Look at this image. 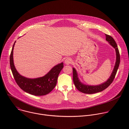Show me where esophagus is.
<instances>
[{"instance_id": "34e87169", "label": "esophagus", "mask_w": 129, "mask_h": 129, "mask_svg": "<svg viewBox=\"0 0 129 129\" xmlns=\"http://www.w3.org/2000/svg\"><path fill=\"white\" fill-rule=\"evenodd\" d=\"M65 63L66 65H69L70 64L72 63V60L70 58H66V60H65Z\"/></svg>"}]
</instances>
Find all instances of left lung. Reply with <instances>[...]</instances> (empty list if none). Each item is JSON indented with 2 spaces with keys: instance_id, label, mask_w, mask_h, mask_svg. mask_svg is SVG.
<instances>
[{
  "instance_id": "8db88e82",
  "label": "left lung",
  "mask_w": 129,
  "mask_h": 129,
  "mask_svg": "<svg viewBox=\"0 0 129 129\" xmlns=\"http://www.w3.org/2000/svg\"><path fill=\"white\" fill-rule=\"evenodd\" d=\"M106 35V40L109 43V44L112 46L115 49L116 51V62L115 64L114 67V69L111 73V76H110V78L108 79V80L104 82V83L96 85V86H91V85H87L85 84H83L82 83L78 77V73L75 69V68H72L73 70V81L74 83V84L77 88V89L80 91L81 92H83L84 93L86 94H93L99 92H101L106 89L108 86H110L111 84L116 76V72L117 71L119 63H120V54L119 50L118 49V47L117 45V44L114 39L110 35L105 34Z\"/></svg>"
}]
</instances>
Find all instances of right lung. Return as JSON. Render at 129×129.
<instances>
[{
	"label": "right lung",
	"mask_w": 129,
	"mask_h": 129,
	"mask_svg": "<svg viewBox=\"0 0 129 129\" xmlns=\"http://www.w3.org/2000/svg\"><path fill=\"white\" fill-rule=\"evenodd\" d=\"M13 44L10 57V67L16 82L26 92L36 96L45 95L49 93L56 86L58 77L63 68V63L54 66L44 76L36 79H29L21 76L17 71L13 61Z\"/></svg>",
	"instance_id": "right-lung-1"
}]
</instances>
